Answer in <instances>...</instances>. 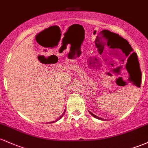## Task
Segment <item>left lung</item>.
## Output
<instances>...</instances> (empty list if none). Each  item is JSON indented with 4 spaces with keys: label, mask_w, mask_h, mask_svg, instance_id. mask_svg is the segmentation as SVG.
Masks as SVG:
<instances>
[{
    "label": "left lung",
    "mask_w": 148,
    "mask_h": 148,
    "mask_svg": "<svg viewBox=\"0 0 148 148\" xmlns=\"http://www.w3.org/2000/svg\"><path fill=\"white\" fill-rule=\"evenodd\" d=\"M102 31H103H103H104V32H108V33H111V34H114V35H117V36H119V37H121V38H122V39H123V40H125V42H127V43H128V44H129V42H127L126 40H125V39H124V38H123V37H120V35H118V34H115V33H111V32L108 31V30H102ZM129 45H130V52H131V51H132V47H131V45H130V44H129ZM135 53V54H136V53H135V52H134V53ZM133 53H132V54H133ZM132 54H131V55H132ZM89 113H90V115H92V116H93V117H94V118H97V119H99V120H104V119H102V118H99V117L97 116V115H95V114H93V113H91V112H90V111H89Z\"/></svg>",
    "instance_id": "left-lung-1"
}]
</instances>
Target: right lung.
Instances as JSON below:
<instances>
[{"instance_id": "1", "label": "right lung", "mask_w": 148, "mask_h": 148, "mask_svg": "<svg viewBox=\"0 0 148 148\" xmlns=\"http://www.w3.org/2000/svg\"><path fill=\"white\" fill-rule=\"evenodd\" d=\"M64 113H65V110H64V112H63V113H62V115H60V117H59V118L57 119V120H55V121H52V122H50V123H55V122H57V121H58V120H60V119H61V118H62V116H63V115H64Z\"/></svg>"}]
</instances>
